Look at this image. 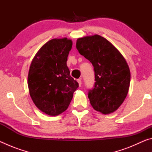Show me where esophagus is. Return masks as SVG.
<instances>
[{"instance_id": "esophagus-1", "label": "esophagus", "mask_w": 152, "mask_h": 152, "mask_svg": "<svg viewBox=\"0 0 152 152\" xmlns=\"http://www.w3.org/2000/svg\"><path fill=\"white\" fill-rule=\"evenodd\" d=\"M78 84H79V86H82V80L81 79H78Z\"/></svg>"}]
</instances>
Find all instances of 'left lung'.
<instances>
[{"mask_svg": "<svg viewBox=\"0 0 152 152\" xmlns=\"http://www.w3.org/2000/svg\"><path fill=\"white\" fill-rule=\"evenodd\" d=\"M76 48L94 67L96 82L88 94L92 107L104 115L115 111L129 88L131 74L125 59L111 43L99 35L78 38Z\"/></svg>", "mask_w": 152, "mask_h": 152, "instance_id": "obj_1", "label": "left lung"}]
</instances>
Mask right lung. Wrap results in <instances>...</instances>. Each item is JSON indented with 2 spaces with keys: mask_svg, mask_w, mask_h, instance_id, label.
Here are the masks:
<instances>
[{
  "mask_svg": "<svg viewBox=\"0 0 152 152\" xmlns=\"http://www.w3.org/2000/svg\"><path fill=\"white\" fill-rule=\"evenodd\" d=\"M72 42L53 39L37 51L28 74L30 96L38 109L57 116L68 109L78 83L70 75L67 60Z\"/></svg>",
  "mask_w": 152,
  "mask_h": 152,
  "instance_id": "obj_1",
  "label": "right lung"
}]
</instances>
